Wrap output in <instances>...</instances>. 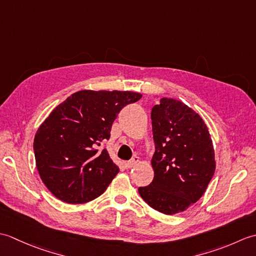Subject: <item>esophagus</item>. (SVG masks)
Instances as JSON below:
<instances>
[{
    "mask_svg": "<svg viewBox=\"0 0 256 256\" xmlns=\"http://www.w3.org/2000/svg\"><path fill=\"white\" fill-rule=\"evenodd\" d=\"M138 162H140V158H138V156H135V157H133V158H132L131 160L125 162L124 166H125V168H132V167H134L135 165H136Z\"/></svg>",
    "mask_w": 256,
    "mask_h": 256,
    "instance_id": "1",
    "label": "esophagus"
}]
</instances>
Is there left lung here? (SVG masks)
<instances>
[{
    "mask_svg": "<svg viewBox=\"0 0 256 256\" xmlns=\"http://www.w3.org/2000/svg\"><path fill=\"white\" fill-rule=\"evenodd\" d=\"M150 118L154 179L138 194L153 209L175 214L204 194L216 170L214 145L204 120L180 101L162 98Z\"/></svg>",
    "mask_w": 256,
    "mask_h": 256,
    "instance_id": "1",
    "label": "left lung"
}]
</instances>
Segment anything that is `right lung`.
Segmentation results:
<instances>
[{
  "instance_id": "right-lung-1",
  "label": "right lung",
  "mask_w": 256,
  "mask_h": 256,
  "mask_svg": "<svg viewBox=\"0 0 256 256\" xmlns=\"http://www.w3.org/2000/svg\"><path fill=\"white\" fill-rule=\"evenodd\" d=\"M142 94L82 90L57 106L37 130L34 153L42 182L59 200L84 204L106 192L118 172L100 150L122 108Z\"/></svg>"
}]
</instances>
